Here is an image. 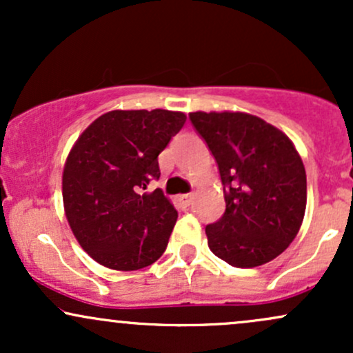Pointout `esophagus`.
I'll use <instances>...</instances> for the list:
<instances>
[{"label": "esophagus", "mask_w": 353, "mask_h": 353, "mask_svg": "<svg viewBox=\"0 0 353 353\" xmlns=\"http://www.w3.org/2000/svg\"><path fill=\"white\" fill-rule=\"evenodd\" d=\"M192 201H194L192 194H181V196H177V202H179L182 208H189V205L192 204Z\"/></svg>", "instance_id": "1"}]
</instances>
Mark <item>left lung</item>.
Listing matches in <instances>:
<instances>
[{
  "label": "left lung",
  "instance_id": "obj_1",
  "mask_svg": "<svg viewBox=\"0 0 353 353\" xmlns=\"http://www.w3.org/2000/svg\"><path fill=\"white\" fill-rule=\"evenodd\" d=\"M190 123L216 157L225 212L205 228L209 249L250 269L289 247L307 205L305 168L281 129L247 112H190Z\"/></svg>",
  "mask_w": 353,
  "mask_h": 353
}]
</instances>
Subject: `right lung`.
<instances>
[{
	"mask_svg": "<svg viewBox=\"0 0 353 353\" xmlns=\"http://www.w3.org/2000/svg\"><path fill=\"white\" fill-rule=\"evenodd\" d=\"M184 112L109 111L84 129L68 154L63 202L79 245L114 270L154 264L168 247L177 210L163 190L157 156L181 131Z\"/></svg>",
	"mask_w": 353,
	"mask_h": 353,
	"instance_id": "obj_1",
	"label": "right lung"
}]
</instances>
